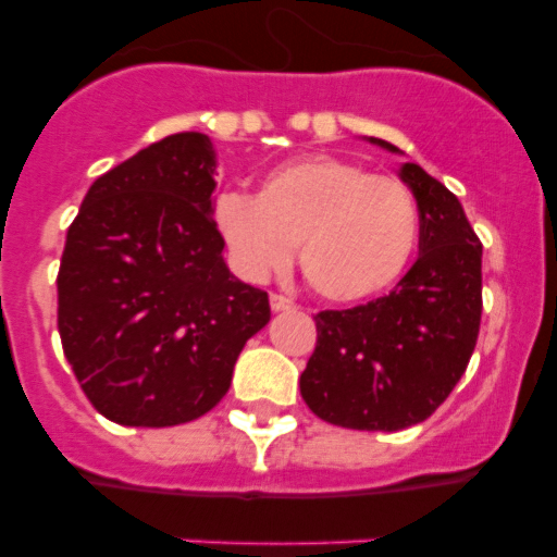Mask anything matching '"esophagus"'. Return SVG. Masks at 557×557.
<instances>
[{
  "mask_svg": "<svg viewBox=\"0 0 557 557\" xmlns=\"http://www.w3.org/2000/svg\"><path fill=\"white\" fill-rule=\"evenodd\" d=\"M270 309H273V312H287V309H295V301L293 298H287V295L273 293L270 295Z\"/></svg>",
  "mask_w": 557,
  "mask_h": 557,
  "instance_id": "esophagus-1",
  "label": "esophagus"
}]
</instances>
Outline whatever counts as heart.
<instances>
[{
  "label": "heart",
  "mask_w": 557,
  "mask_h": 557,
  "mask_svg": "<svg viewBox=\"0 0 557 557\" xmlns=\"http://www.w3.org/2000/svg\"><path fill=\"white\" fill-rule=\"evenodd\" d=\"M214 228L245 278L262 282L293 259L326 301H366L401 278L418 243L412 191L393 175L312 156L275 166L256 198L223 191Z\"/></svg>",
  "instance_id": "obj_1"
}]
</instances>
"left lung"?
<instances>
[{"label":"left lung","mask_w":557,"mask_h":557,"mask_svg":"<svg viewBox=\"0 0 557 557\" xmlns=\"http://www.w3.org/2000/svg\"><path fill=\"white\" fill-rule=\"evenodd\" d=\"M398 175L421 220L416 264L391 295L314 314L318 346L301 373L309 410L346 430L426 421L466 373L480 334L482 245L460 200L410 161Z\"/></svg>","instance_id":"8db88e82"}]
</instances>
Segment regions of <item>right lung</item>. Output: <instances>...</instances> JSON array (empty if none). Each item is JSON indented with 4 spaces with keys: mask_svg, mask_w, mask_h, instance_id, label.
I'll return each mask as SVG.
<instances>
[{
    "mask_svg": "<svg viewBox=\"0 0 557 557\" xmlns=\"http://www.w3.org/2000/svg\"><path fill=\"white\" fill-rule=\"evenodd\" d=\"M206 133H175L91 184L58 270L63 354L97 412L175 426L228 393L236 357L270 321L264 289L223 259Z\"/></svg>",
    "mask_w": 557,
    "mask_h": 557,
    "instance_id": "right-lung-1",
    "label": "right lung"
}]
</instances>
